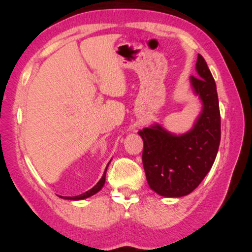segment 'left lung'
<instances>
[{
	"label": "left lung",
	"mask_w": 252,
	"mask_h": 252,
	"mask_svg": "<svg viewBox=\"0 0 252 252\" xmlns=\"http://www.w3.org/2000/svg\"><path fill=\"white\" fill-rule=\"evenodd\" d=\"M190 76L202 111L192 129L172 134L160 125L139 131L143 140L142 162L149 187L158 194L179 198L192 192L210 171L218 153L221 122L215 79L202 55Z\"/></svg>",
	"instance_id": "left-lung-1"
}]
</instances>
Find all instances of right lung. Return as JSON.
Instances as JSON below:
<instances>
[{"mask_svg":"<svg viewBox=\"0 0 252 252\" xmlns=\"http://www.w3.org/2000/svg\"><path fill=\"white\" fill-rule=\"evenodd\" d=\"M109 163H110V162H109ZM109 163H108V165H106L103 176H102V178L100 179V181L97 182L96 185L92 188V189L88 190L87 192H84V193L80 194V195H75V197H65L64 199H67V200H82V199H87L89 197H91V195L95 194L96 192H99V191L102 189V187H103L104 183H105V174H106V169H108V167H109Z\"/></svg>","mask_w":252,"mask_h":252,"instance_id":"right-lung-1","label":"right lung"}]
</instances>
